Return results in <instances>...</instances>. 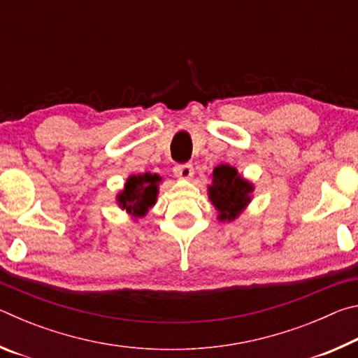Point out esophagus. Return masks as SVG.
Instances as JSON below:
<instances>
[{
    "instance_id": "34e87169",
    "label": "esophagus",
    "mask_w": 358,
    "mask_h": 358,
    "mask_svg": "<svg viewBox=\"0 0 358 358\" xmlns=\"http://www.w3.org/2000/svg\"><path fill=\"white\" fill-rule=\"evenodd\" d=\"M173 173L177 175L178 178H183V180H187L191 178L194 175V169L191 164H178L173 167Z\"/></svg>"
}]
</instances>
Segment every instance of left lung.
Masks as SVG:
<instances>
[{
    "instance_id": "left-lung-1",
    "label": "left lung",
    "mask_w": 358,
    "mask_h": 358,
    "mask_svg": "<svg viewBox=\"0 0 358 358\" xmlns=\"http://www.w3.org/2000/svg\"><path fill=\"white\" fill-rule=\"evenodd\" d=\"M208 186L210 202L220 211V221H234L251 202L254 186L237 172V169L221 164L213 169Z\"/></svg>"
}]
</instances>
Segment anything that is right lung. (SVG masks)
Returning <instances> with one entry per match:
<instances>
[{"mask_svg":"<svg viewBox=\"0 0 358 358\" xmlns=\"http://www.w3.org/2000/svg\"><path fill=\"white\" fill-rule=\"evenodd\" d=\"M162 178L156 173L131 175L126 180L124 189L117 196V202L121 210H126L134 217H142L156 203L157 185Z\"/></svg>","mask_w":358,"mask_h":358,"instance_id":"1","label":"right lung"}]
</instances>
